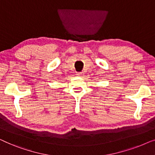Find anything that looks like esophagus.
Returning a JSON list of instances; mask_svg holds the SVG:
<instances>
[{
  "mask_svg": "<svg viewBox=\"0 0 155 155\" xmlns=\"http://www.w3.org/2000/svg\"><path fill=\"white\" fill-rule=\"evenodd\" d=\"M77 75L78 76V77H82L83 74H82V72H77Z\"/></svg>",
  "mask_w": 155,
  "mask_h": 155,
  "instance_id": "obj_1",
  "label": "esophagus"
}]
</instances>
